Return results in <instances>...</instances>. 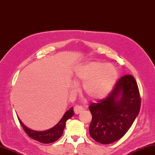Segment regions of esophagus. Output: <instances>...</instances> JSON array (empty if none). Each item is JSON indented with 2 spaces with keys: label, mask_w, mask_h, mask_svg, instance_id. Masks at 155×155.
Here are the masks:
<instances>
[{
  "label": "esophagus",
  "mask_w": 155,
  "mask_h": 155,
  "mask_svg": "<svg viewBox=\"0 0 155 155\" xmlns=\"http://www.w3.org/2000/svg\"><path fill=\"white\" fill-rule=\"evenodd\" d=\"M83 110V107L81 106H78V105H76L74 107V113L76 114H78L79 113H81V111Z\"/></svg>",
  "instance_id": "obj_1"
}]
</instances>
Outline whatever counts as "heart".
<instances>
[{
  "label": "heart",
  "mask_w": 155,
  "mask_h": 155,
  "mask_svg": "<svg viewBox=\"0 0 155 155\" xmlns=\"http://www.w3.org/2000/svg\"><path fill=\"white\" fill-rule=\"evenodd\" d=\"M118 77L116 67L111 64L94 62L78 67L74 78L83 82L82 88L90 98L101 99L109 94Z\"/></svg>",
  "instance_id": "b5f03b06"
}]
</instances>
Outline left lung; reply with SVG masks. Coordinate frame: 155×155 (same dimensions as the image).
<instances>
[{"mask_svg":"<svg viewBox=\"0 0 155 155\" xmlns=\"http://www.w3.org/2000/svg\"><path fill=\"white\" fill-rule=\"evenodd\" d=\"M140 107L141 97L135 78L131 74L124 75L107 97L90 105L91 137L101 144L120 139L138 116Z\"/></svg>","mask_w":155,"mask_h":155,"instance_id":"left-lung-1","label":"left lung"}]
</instances>
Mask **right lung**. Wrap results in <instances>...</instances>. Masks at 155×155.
I'll list each match as a JSON object with an SVG mask.
<instances>
[{"mask_svg": "<svg viewBox=\"0 0 155 155\" xmlns=\"http://www.w3.org/2000/svg\"><path fill=\"white\" fill-rule=\"evenodd\" d=\"M74 114V113L73 108L71 107L70 110H67L64 113L63 117L61 119V120L58 122V124L55 125L53 127L44 131H34L32 130V129H30V128L27 127L26 125H24V124L21 121L18 117V118L21 126L23 127L24 130L30 137L41 143L48 144L56 141L57 139H59L62 136L64 129L65 127L67 120H69V118L73 116Z\"/></svg>", "mask_w": 155, "mask_h": 155, "instance_id": "right-lung-1", "label": "right lung"}]
</instances>
